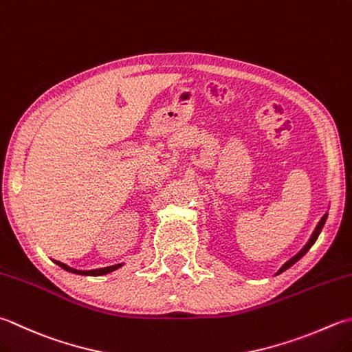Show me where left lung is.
<instances>
[{
  "label": "left lung",
  "instance_id": "1",
  "mask_svg": "<svg viewBox=\"0 0 352 352\" xmlns=\"http://www.w3.org/2000/svg\"><path fill=\"white\" fill-rule=\"evenodd\" d=\"M327 218H328V213H325V215H323L322 218H320V221L318 223V226H316V229H314V232L311 233V236H309V239H308V243L302 247V250L300 252H298V254H294V256L292 258V259H288L287 263L282 265L279 270H278V273L276 274H279V273H282V272H285V270H288V268H290L293 264H296L298 263V261L304 256V254L311 249L313 247V244L316 243V239H318V236L320 235V232H322V229H323V226H325V221H327Z\"/></svg>",
  "mask_w": 352,
  "mask_h": 352
}]
</instances>
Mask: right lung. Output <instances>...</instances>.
Wrapping results in <instances>:
<instances>
[{
  "mask_svg": "<svg viewBox=\"0 0 352 352\" xmlns=\"http://www.w3.org/2000/svg\"><path fill=\"white\" fill-rule=\"evenodd\" d=\"M54 264H58L60 268H64L65 272H70V273H74V274H82V276H102V274L111 273V272L117 270V268H120L123 265V263H122V264H116V265H109V267H103V268H96V270H76V268L68 267L64 263H59V261H54Z\"/></svg>",
  "mask_w": 352,
  "mask_h": 352,
  "instance_id": "1",
  "label": "right lung"
}]
</instances>
